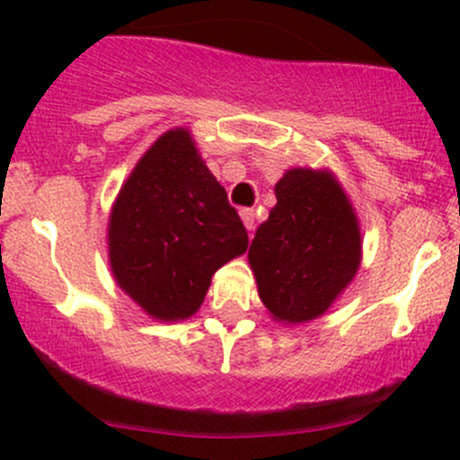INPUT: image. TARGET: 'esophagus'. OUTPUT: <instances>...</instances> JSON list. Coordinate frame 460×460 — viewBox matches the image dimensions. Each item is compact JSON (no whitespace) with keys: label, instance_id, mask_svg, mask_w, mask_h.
Here are the masks:
<instances>
[{"label":"esophagus","instance_id":"obj_1","mask_svg":"<svg viewBox=\"0 0 460 460\" xmlns=\"http://www.w3.org/2000/svg\"><path fill=\"white\" fill-rule=\"evenodd\" d=\"M239 217H242V221H243V226H246V230H249V234L253 233L255 211L253 209H239Z\"/></svg>","mask_w":460,"mask_h":460}]
</instances>
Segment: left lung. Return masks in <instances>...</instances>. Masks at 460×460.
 I'll list each match as a JSON object with an SVG mask.
<instances>
[{
	"mask_svg": "<svg viewBox=\"0 0 460 460\" xmlns=\"http://www.w3.org/2000/svg\"><path fill=\"white\" fill-rule=\"evenodd\" d=\"M274 190L276 205L251 242L249 265L276 323H311L359 271V218L327 168L286 170Z\"/></svg>",
	"mask_w": 460,
	"mask_h": 460,
	"instance_id": "obj_1",
	"label": "left lung"
}]
</instances>
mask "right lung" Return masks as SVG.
Masks as SVG:
<instances>
[{
    "label": "right lung",
    "instance_id": "obj_1",
    "mask_svg": "<svg viewBox=\"0 0 460 460\" xmlns=\"http://www.w3.org/2000/svg\"><path fill=\"white\" fill-rule=\"evenodd\" d=\"M249 234L189 128H170L121 184L110 209L108 260L117 286L161 323L190 318L211 276L246 253Z\"/></svg>",
    "mask_w": 460,
    "mask_h": 460
}]
</instances>
